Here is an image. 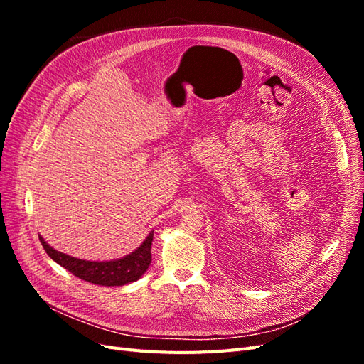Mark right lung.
<instances>
[{"mask_svg": "<svg viewBox=\"0 0 364 364\" xmlns=\"http://www.w3.org/2000/svg\"><path fill=\"white\" fill-rule=\"evenodd\" d=\"M41 243L48 253V257L56 261L59 266L71 272L74 277L80 278L86 282H92L97 285H106V287H114V285H124L129 282L138 281L144 274L151 262V241L153 232L147 235L136 250L129 253L127 257L114 259V261H86L67 255V253L58 252L53 249L46 240L39 235Z\"/></svg>", "mask_w": 364, "mask_h": 364, "instance_id": "obj_1", "label": "right lung"}]
</instances>
